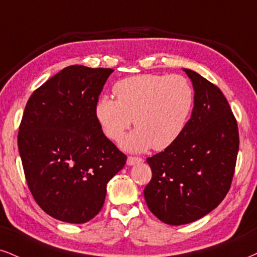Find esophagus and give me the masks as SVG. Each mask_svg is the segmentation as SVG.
<instances>
[{
    "label": "esophagus",
    "mask_w": 257,
    "mask_h": 257,
    "mask_svg": "<svg viewBox=\"0 0 257 257\" xmlns=\"http://www.w3.org/2000/svg\"><path fill=\"white\" fill-rule=\"evenodd\" d=\"M143 162V160H142L141 157H132V156H130V157H127V166H135V164H137V163H142Z\"/></svg>",
    "instance_id": "esophagus-1"
}]
</instances>
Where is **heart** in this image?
<instances>
[{"instance_id":"1","label":"heart","mask_w":257,"mask_h":257,"mask_svg":"<svg viewBox=\"0 0 257 257\" xmlns=\"http://www.w3.org/2000/svg\"><path fill=\"white\" fill-rule=\"evenodd\" d=\"M116 100L103 95L95 104V118L113 142H119L132 122L137 126L121 142L125 150L142 153L153 147L164 150L185 131L194 91L180 75L144 74L119 81L113 88Z\"/></svg>"}]
</instances>
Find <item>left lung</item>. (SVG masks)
I'll list each match as a JSON object with an SVG mask.
<instances>
[{"instance_id": "1", "label": "left lung", "mask_w": 257, "mask_h": 257, "mask_svg": "<svg viewBox=\"0 0 257 257\" xmlns=\"http://www.w3.org/2000/svg\"><path fill=\"white\" fill-rule=\"evenodd\" d=\"M183 71L194 89L191 119L175 143L147 160L153 179L145 201L169 225L200 219L223 201L239 148L237 121L221 90L198 72Z\"/></svg>"}]
</instances>
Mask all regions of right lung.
<instances>
[{"label":"right lung","mask_w":257,"mask_h":257,"mask_svg":"<svg viewBox=\"0 0 257 257\" xmlns=\"http://www.w3.org/2000/svg\"><path fill=\"white\" fill-rule=\"evenodd\" d=\"M112 69L71 65L31 95L18 145L28 188L49 216L83 224L99 213L126 155L103 135L95 104Z\"/></svg>","instance_id":"1"}]
</instances>
